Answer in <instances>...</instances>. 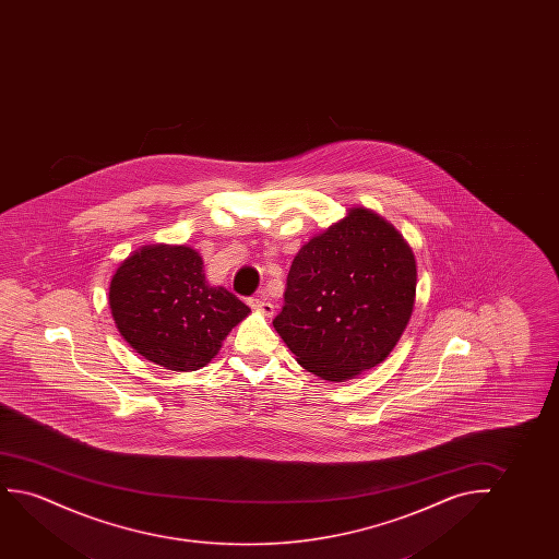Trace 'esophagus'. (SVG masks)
Masks as SVG:
<instances>
[{
	"mask_svg": "<svg viewBox=\"0 0 559 559\" xmlns=\"http://www.w3.org/2000/svg\"><path fill=\"white\" fill-rule=\"evenodd\" d=\"M248 304L252 309H260L261 313L273 314V304L265 298H261V296L248 299Z\"/></svg>",
	"mask_w": 559,
	"mask_h": 559,
	"instance_id": "obj_1",
	"label": "esophagus"
}]
</instances>
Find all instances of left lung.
I'll return each mask as SVG.
<instances>
[{
  "mask_svg": "<svg viewBox=\"0 0 559 559\" xmlns=\"http://www.w3.org/2000/svg\"><path fill=\"white\" fill-rule=\"evenodd\" d=\"M416 261L393 225L349 210L301 246L273 326L301 367L342 382L380 365L413 314Z\"/></svg>",
  "mask_w": 559,
  "mask_h": 559,
  "instance_id": "1",
  "label": "left lung"
}]
</instances>
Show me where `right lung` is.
<instances>
[{
  "mask_svg": "<svg viewBox=\"0 0 559 559\" xmlns=\"http://www.w3.org/2000/svg\"><path fill=\"white\" fill-rule=\"evenodd\" d=\"M110 311L123 340L160 367L199 370L214 359L250 307L207 286L199 252L187 246H143L116 269Z\"/></svg>",
  "mask_w": 559,
  "mask_h": 559,
  "instance_id": "add662e5",
  "label": "right lung"
}]
</instances>
